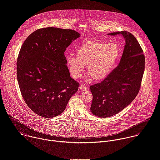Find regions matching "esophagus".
Wrapping results in <instances>:
<instances>
[{"label":"esophagus","instance_id":"1","mask_svg":"<svg viewBox=\"0 0 160 160\" xmlns=\"http://www.w3.org/2000/svg\"><path fill=\"white\" fill-rule=\"evenodd\" d=\"M87 88V87H86L84 85H82H82H81V86H79V89H80L81 90H82V91L86 90Z\"/></svg>","mask_w":160,"mask_h":160}]
</instances>
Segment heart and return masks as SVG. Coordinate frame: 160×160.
Segmentation results:
<instances>
[{
	"label": "heart",
	"mask_w": 160,
	"mask_h": 160,
	"mask_svg": "<svg viewBox=\"0 0 160 160\" xmlns=\"http://www.w3.org/2000/svg\"><path fill=\"white\" fill-rule=\"evenodd\" d=\"M77 56L67 58V65L74 78H78L87 65L88 75L95 81L106 78L114 69L119 58V48L116 44L101 41H90L77 50Z\"/></svg>",
	"instance_id": "heart-1"
}]
</instances>
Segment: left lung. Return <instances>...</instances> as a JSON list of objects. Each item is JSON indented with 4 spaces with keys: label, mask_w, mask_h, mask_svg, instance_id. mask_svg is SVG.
Segmentation results:
<instances>
[{
    "label": "left lung",
    "mask_w": 160,
    "mask_h": 160,
    "mask_svg": "<svg viewBox=\"0 0 160 160\" xmlns=\"http://www.w3.org/2000/svg\"><path fill=\"white\" fill-rule=\"evenodd\" d=\"M117 34L125 40L120 63L102 82L90 87L93 95L90 111L102 118L116 115L134 100L144 72L145 56L135 37L127 31L108 33Z\"/></svg>",
    "instance_id": "obj_1"
}]
</instances>
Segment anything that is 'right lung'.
<instances>
[{
  "label": "right lung",
  "mask_w": 160,
  "mask_h": 160,
  "mask_svg": "<svg viewBox=\"0 0 160 160\" xmlns=\"http://www.w3.org/2000/svg\"><path fill=\"white\" fill-rule=\"evenodd\" d=\"M80 34L72 29L35 30L22 44L17 60V79L24 102L44 118L60 115L79 84L70 77L64 55Z\"/></svg>",
  "instance_id": "1"
}]
</instances>
